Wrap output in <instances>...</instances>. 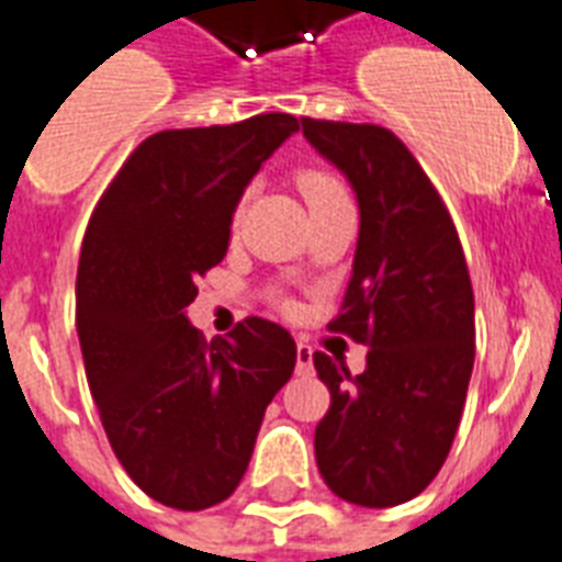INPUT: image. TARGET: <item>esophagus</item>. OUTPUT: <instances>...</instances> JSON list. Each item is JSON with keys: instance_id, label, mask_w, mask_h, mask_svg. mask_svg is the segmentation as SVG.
Listing matches in <instances>:
<instances>
[{"instance_id": "1", "label": "esophagus", "mask_w": 562, "mask_h": 562, "mask_svg": "<svg viewBox=\"0 0 562 562\" xmlns=\"http://www.w3.org/2000/svg\"><path fill=\"white\" fill-rule=\"evenodd\" d=\"M295 372L299 375H311L313 372V349L307 342H295Z\"/></svg>"}]
</instances>
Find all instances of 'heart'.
<instances>
[{
	"label": "heart",
	"mask_w": 562,
	"mask_h": 562,
	"mask_svg": "<svg viewBox=\"0 0 562 562\" xmlns=\"http://www.w3.org/2000/svg\"><path fill=\"white\" fill-rule=\"evenodd\" d=\"M295 184H299V193L304 195V202H307L311 211L349 195L340 178H334L330 172H325V169H304V172H299V178H295ZM237 220H240V207L234 211V222Z\"/></svg>",
	"instance_id": "b5f03b06"
}]
</instances>
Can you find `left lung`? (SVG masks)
Masks as SVG:
<instances>
[{"label": "left lung", "mask_w": 562, "mask_h": 562, "mask_svg": "<svg viewBox=\"0 0 562 562\" xmlns=\"http://www.w3.org/2000/svg\"><path fill=\"white\" fill-rule=\"evenodd\" d=\"M304 137L349 178L360 237L328 330L369 346L367 369L313 355L330 407L316 467L330 493L395 507L437 477L475 363V295L458 228L419 160L390 128L302 116Z\"/></svg>", "instance_id": "8db88e82"}]
</instances>
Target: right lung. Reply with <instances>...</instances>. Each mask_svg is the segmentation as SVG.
Masks as SVG:
<instances>
[{
	"label": "right lung",
	"mask_w": 562,
	"mask_h": 562,
	"mask_svg": "<svg viewBox=\"0 0 562 562\" xmlns=\"http://www.w3.org/2000/svg\"><path fill=\"white\" fill-rule=\"evenodd\" d=\"M299 120L172 128L125 158L87 222L76 328L99 419L134 484L176 510L225 502L249 467L295 342L249 316L204 340L184 316L199 276L225 258L232 216Z\"/></svg>",
	"instance_id": "add662e5"
}]
</instances>
